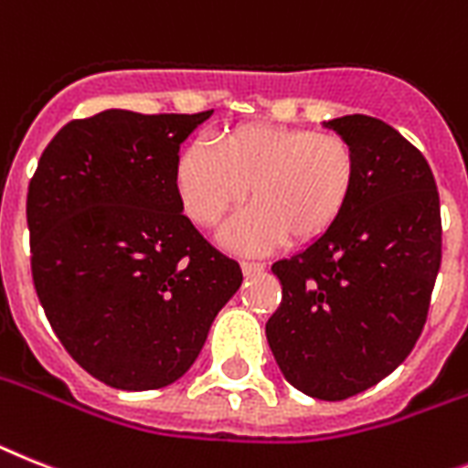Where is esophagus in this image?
Masks as SVG:
<instances>
[{"label": "esophagus", "mask_w": 468, "mask_h": 468, "mask_svg": "<svg viewBox=\"0 0 468 468\" xmlns=\"http://www.w3.org/2000/svg\"><path fill=\"white\" fill-rule=\"evenodd\" d=\"M240 266H242V273H245V276H254V273H261V271L266 269L264 261H252V259H245Z\"/></svg>", "instance_id": "34e87169"}]
</instances>
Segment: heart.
<instances>
[{"label": "heart", "instance_id": "heart-1", "mask_svg": "<svg viewBox=\"0 0 468 468\" xmlns=\"http://www.w3.org/2000/svg\"><path fill=\"white\" fill-rule=\"evenodd\" d=\"M183 211L216 228L245 202L223 235L245 252H266L325 233L347 207L356 183L355 147L335 133L288 125H238L214 144L195 143L176 159Z\"/></svg>", "mask_w": 468, "mask_h": 468}]
</instances>
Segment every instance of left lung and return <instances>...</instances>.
<instances>
[{"mask_svg": "<svg viewBox=\"0 0 468 468\" xmlns=\"http://www.w3.org/2000/svg\"><path fill=\"white\" fill-rule=\"evenodd\" d=\"M325 128L356 154V183L335 223L304 252L271 266L282 285L266 324L288 383L347 399L407 359L441 269V197L428 161L392 125L352 113Z\"/></svg>", "mask_w": 468, "mask_h": 468, "instance_id": "left-lung-1", "label": "left lung"}]
</instances>
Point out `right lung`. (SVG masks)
I'll list each match as a JSON object with an SVG mask.
<instances>
[{
  "instance_id": "obj_1",
  "label": "right lung",
  "mask_w": 468,
  "mask_h": 468,
  "mask_svg": "<svg viewBox=\"0 0 468 468\" xmlns=\"http://www.w3.org/2000/svg\"><path fill=\"white\" fill-rule=\"evenodd\" d=\"M209 116L107 109L70 121L27 186L42 309L66 352L119 390L178 380L242 282L176 190L180 143Z\"/></svg>"
}]
</instances>
